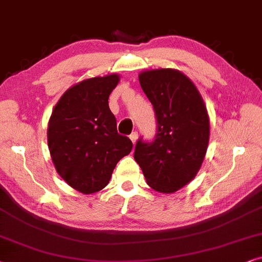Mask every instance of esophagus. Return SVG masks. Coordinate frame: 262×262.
<instances>
[{"label":"esophagus","instance_id":"34e87169","mask_svg":"<svg viewBox=\"0 0 262 262\" xmlns=\"http://www.w3.org/2000/svg\"><path fill=\"white\" fill-rule=\"evenodd\" d=\"M138 137H139L138 132H133V133L129 135V138H130V140H132V142H133V144H135V142H137Z\"/></svg>","mask_w":262,"mask_h":262}]
</instances>
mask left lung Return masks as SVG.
<instances>
[{"mask_svg":"<svg viewBox=\"0 0 262 262\" xmlns=\"http://www.w3.org/2000/svg\"><path fill=\"white\" fill-rule=\"evenodd\" d=\"M153 105L157 133L139 139L134 159L146 182L160 193H173L196 175L206 155L210 121L196 87L175 69H153L139 75Z\"/></svg>","mask_w":262,"mask_h":262,"instance_id":"1","label":"left lung"}]
</instances>
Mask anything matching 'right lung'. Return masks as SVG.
<instances>
[{"label":"right lung","instance_id":"add662e5","mask_svg":"<svg viewBox=\"0 0 262 262\" xmlns=\"http://www.w3.org/2000/svg\"><path fill=\"white\" fill-rule=\"evenodd\" d=\"M117 74L96 76L64 92L52 110L48 145L56 171L80 193L92 194L109 183L118 160L130 153V139L117 133L109 96Z\"/></svg>","mask_w":262,"mask_h":262}]
</instances>
